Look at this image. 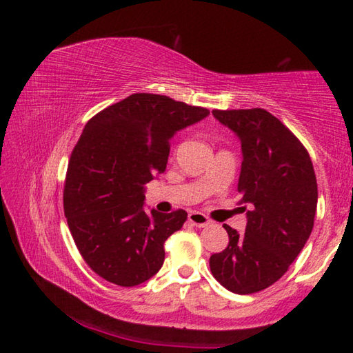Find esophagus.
<instances>
[{
    "label": "esophagus",
    "instance_id": "obj_1",
    "mask_svg": "<svg viewBox=\"0 0 353 353\" xmlns=\"http://www.w3.org/2000/svg\"><path fill=\"white\" fill-rule=\"evenodd\" d=\"M188 221L196 227H207L212 224V221L208 219L204 213H199V212H191L188 214Z\"/></svg>",
    "mask_w": 353,
    "mask_h": 353
}]
</instances>
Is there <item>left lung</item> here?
I'll return each instance as SVG.
<instances>
[{"label":"left lung","instance_id":"obj_1","mask_svg":"<svg viewBox=\"0 0 353 353\" xmlns=\"http://www.w3.org/2000/svg\"><path fill=\"white\" fill-rule=\"evenodd\" d=\"M241 141L240 204L244 234L224 224L229 244L210 256L213 277L232 292L252 294L288 271L313 230L318 183L312 159L294 134L265 109L213 110Z\"/></svg>","mask_w":353,"mask_h":353}]
</instances>
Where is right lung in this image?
<instances>
[{"label": "right lung", "instance_id": "right-lung-1", "mask_svg": "<svg viewBox=\"0 0 353 353\" xmlns=\"http://www.w3.org/2000/svg\"><path fill=\"white\" fill-rule=\"evenodd\" d=\"M162 94L134 93L85 124L71 152L63 210L82 259L99 277L140 285L159 272L163 244L187 212L145 208V185L166 168L170 140L208 117Z\"/></svg>", "mask_w": 353, "mask_h": 353}]
</instances>
